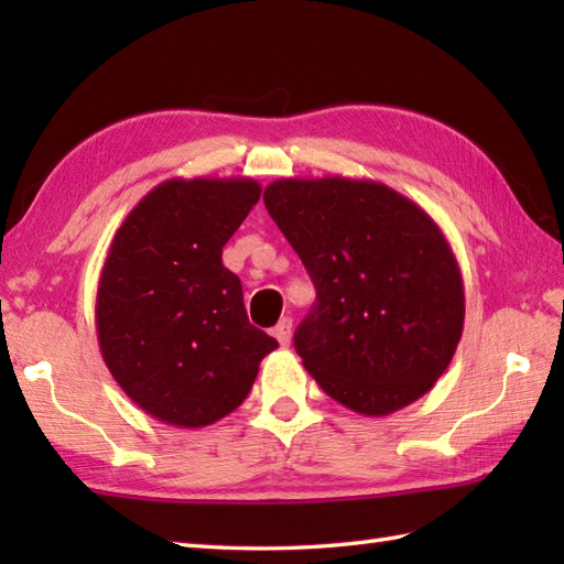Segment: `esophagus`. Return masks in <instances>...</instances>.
Returning a JSON list of instances; mask_svg holds the SVG:
<instances>
[{"mask_svg": "<svg viewBox=\"0 0 564 564\" xmlns=\"http://www.w3.org/2000/svg\"><path fill=\"white\" fill-rule=\"evenodd\" d=\"M291 329H293V319L291 317H283L279 325L273 327V337L279 339L281 346H289L291 344Z\"/></svg>", "mask_w": 564, "mask_h": 564, "instance_id": "34e87169", "label": "esophagus"}]
</instances>
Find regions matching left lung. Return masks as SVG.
I'll return each mask as SVG.
<instances>
[{
    "label": "left lung",
    "instance_id": "obj_1",
    "mask_svg": "<svg viewBox=\"0 0 564 564\" xmlns=\"http://www.w3.org/2000/svg\"><path fill=\"white\" fill-rule=\"evenodd\" d=\"M263 203L305 263L317 303L295 351L332 400L366 416L416 402L460 341L465 293L429 213L368 178H279Z\"/></svg>",
    "mask_w": 564,
    "mask_h": 564
}]
</instances>
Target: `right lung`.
<instances>
[{
  "label": "right lung",
  "mask_w": 564,
  "mask_h": 564,
  "mask_svg": "<svg viewBox=\"0 0 564 564\" xmlns=\"http://www.w3.org/2000/svg\"><path fill=\"white\" fill-rule=\"evenodd\" d=\"M254 178H170L128 213L104 261L97 334L118 386L158 422L227 416L279 341L249 325L223 247L257 206Z\"/></svg>",
  "instance_id": "1"
}]
</instances>
